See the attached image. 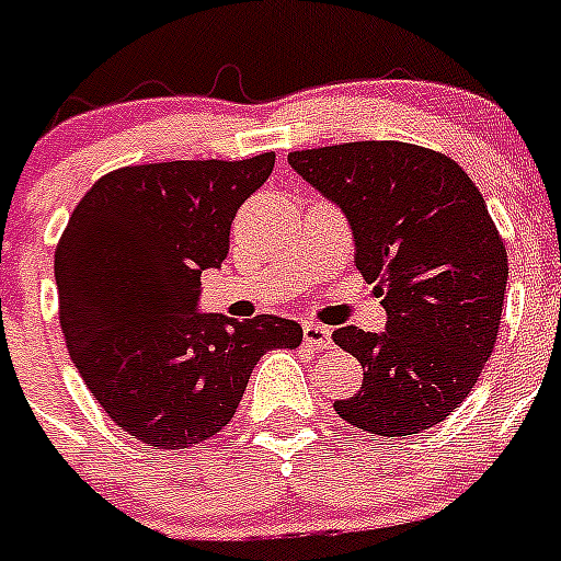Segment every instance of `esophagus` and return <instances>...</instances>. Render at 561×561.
Wrapping results in <instances>:
<instances>
[{
	"mask_svg": "<svg viewBox=\"0 0 561 561\" xmlns=\"http://www.w3.org/2000/svg\"><path fill=\"white\" fill-rule=\"evenodd\" d=\"M305 340L312 348H332V329L321 327V323H305Z\"/></svg>",
	"mask_w": 561,
	"mask_h": 561,
	"instance_id": "obj_1",
	"label": "esophagus"
}]
</instances>
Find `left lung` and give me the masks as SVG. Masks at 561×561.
<instances>
[{
  "label": "left lung",
  "mask_w": 561,
  "mask_h": 561,
  "mask_svg": "<svg viewBox=\"0 0 561 561\" xmlns=\"http://www.w3.org/2000/svg\"><path fill=\"white\" fill-rule=\"evenodd\" d=\"M287 162L340 207L387 312L381 332H334L365 370L334 412L392 439L446 421L493 354L510 276L479 187L451 157L399 140L290 151Z\"/></svg>",
  "instance_id": "obj_1"
}]
</instances>
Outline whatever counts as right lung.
I'll return each instance as SVG.
<instances>
[{
  "label": "right lung",
  "mask_w": 561,
  "mask_h": 561,
  "mask_svg": "<svg viewBox=\"0 0 561 561\" xmlns=\"http://www.w3.org/2000/svg\"><path fill=\"white\" fill-rule=\"evenodd\" d=\"M274 160L127 165L68 218L55 251L68 354L115 426L146 446L191 448L221 432L260 357L305 337L290 318L198 312L202 271L221 268L234 213Z\"/></svg>",
  "instance_id": "right-lung-1"
}]
</instances>
